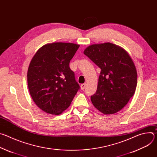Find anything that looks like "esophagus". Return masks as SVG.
<instances>
[{
    "label": "esophagus",
    "mask_w": 157,
    "mask_h": 157,
    "mask_svg": "<svg viewBox=\"0 0 157 157\" xmlns=\"http://www.w3.org/2000/svg\"><path fill=\"white\" fill-rule=\"evenodd\" d=\"M86 83L81 84V90H84V89L86 88Z\"/></svg>",
    "instance_id": "34e87169"
}]
</instances>
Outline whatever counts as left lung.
I'll return each mask as SVG.
<instances>
[{"label":"left lung","mask_w":157,"mask_h":157,"mask_svg":"<svg viewBox=\"0 0 157 157\" xmlns=\"http://www.w3.org/2000/svg\"><path fill=\"white\" fill-rule=\"evenodd\" d=\"M84 54L101 70L97 91L91 96L93 104L104 114L117 113L136 89L137 73L132 58L124 49L111 43L92 44Z\"/></svg>","instance_id":"obj_1"}]
</instances>
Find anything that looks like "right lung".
I'll list each match as a JSON object with an SVG mask.
<instances>
[{"instance_id": "1", "label": "right lung", "mask_w": 157, "mask_h": 157, "mask_svg": "<svg viewBox=\"0 0 157 157\" xmlns=\"http://www.w3.org/2000/svg\"><path fill=\"white\" fill-rule=\"evenodd\" d=\"M79 47L71 43L47 44L32 59L27 72L29 89L34 102L45 113L61 114L79 89L70 68Z\"/></svg>"}]
</instances>
